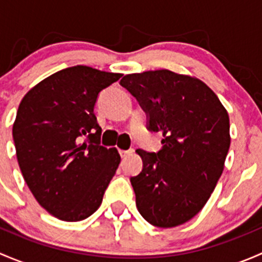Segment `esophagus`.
Instances as JSON below:
<instances>
[{
  "mask_svg": "<svg viewBox=\"0 0 262 262\" xmlns=\"http://www.w3.org/2000/svg\"><path fill=\"white\" fill-rule=\"evenodd\" d=\"M119 153H120L121 158H124V157H126V156H128V155H130L132 150H130V149H128V150H123V149H120V150H119Z\"/></svg>",
  "mask_w": 262,
  "mask_h": 262,
  "instance_id": "1",
  "label": "esophagus"
}]
</instances>
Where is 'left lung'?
Returning <instances> with one entry per match:
<instances>
[{
    "instance_id": "obj_1",
    "label": "left lung",
    "mask_w": 262,
    "mask_h": 262,
    "mask_svg": "<svg viewBox=\"0 0 262 262\" xmlns=\"http://www.w3.org/2000/svg\"><path fill=\"white\" fill-rule=\"evenodd\" d=\"M120 84L147 114V129L163 136L158 152L137 149L141 173L130 178L139 213L171 228L194 218L212 195L228 153L229 118L200 80L168 70L126 75Z\"/></svg>"
}]
</instances>
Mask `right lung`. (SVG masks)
Segmentation results:
<instances>
[{
  "instance_id": "obj_1",
  "label": "right lung",
  "mask_w": 262,
  "mask_h": 262,
  "mask_svg": "<svg viewBox=\"0 0 262 262\" xmlns=\"http://www.w3.org/2000/svg\"><path fill=\"white\" fill-rule=\"evenodd\" d=\"M120 77L75 66L39 82L18 105L12 137L24 180L60 221L96 212L120 163L115 148L100 146L94 114L100 92Z\"/></svg>"
}]
</instances>
